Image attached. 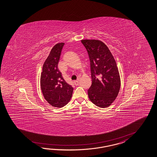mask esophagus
<instances>
[{"label":"esophagus","mask_w":157,"mask_h":157,"mask_svg":"<svg viewBox=\"0 0 157 157\" xmlns=\"http://www.w3.org/2000/svg\"><path fill=\"white\" fill-rule=\"evenodd\" d=\"M74 85H75V86H78V85H79V81H74Z\"/></svg>","instance_id":"obj_1"}]
</instances>
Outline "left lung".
Masks as SVG:
<instances>
[{
  "instance_id": "1",
  "label": "left lung",
  "mask_w": 157,
  "mask_h": 157,
  "mask_svg": "<svg viewBox=\"0 0 157 157\" xmlns=\"http://www.w3.org/2000/svg\"><path fill=\"white\" fill-rule=\"evenodd\" d=\"M81 42L87 51L90 61L92 85L88 90V96L94 105L106 108L114 101L121 87L116 62L102 41L84 39Z\"/></svg>"
}]
</instances>
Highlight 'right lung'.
<instances>
[{"label":"right lung","mask_w":157,"mask_h":157,"mask_svg":"<svg viewBox=\"0 0 157 157\" xmlns=\"http://www.w3.org/2000/svg\"><path fill=\"white\" fill-rule=\"evenodd\" d=\"M64 43L52 47L43 65L40 87L44 99L51 106L63 107L72 97L73 87L64 81L58 64Z\"/></svg>","instance_id":"right-lung-1"}]
</instances>
